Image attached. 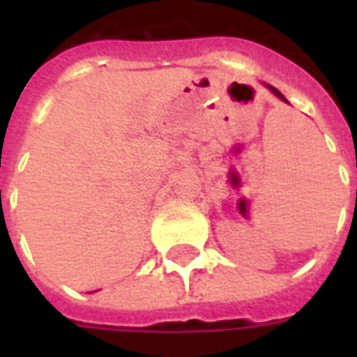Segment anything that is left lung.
Wrapping results in <instances>:
<instances>
[{"mask_svg":"<svg viewBox=\"0 0 357 357\" xmlns=\"http://www.w3.org/2000/svg\"><path fill=\"white\" fill-rule=\"evenodd\" d=\"M268 88L271 89V91H273V93H275L277 97H279V99H281V101L289 102V101H287V99H284V97H283V93H281V91H279V89H275V88H273V86H268Z\"/></svg>","mask_w":357,"mask_h":357,"instance_id":"obj_1","label":"left lung"}]
</instances>
